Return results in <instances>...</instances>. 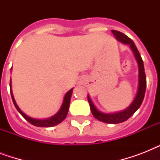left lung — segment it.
Instances as JSON below:
<instances>
[{
	"mask_svg": "<svg viewBox=\"0 0 160 160\" xmlns=\"http://www.w3.org/2000/svg\"><path fill=\"white\" fill-rule=\"evenodd\" d=\"M111 31L118 41H119L122 43L129 45L130 46V48L134 52V56L136 58L138 65H139V88H138V92H137V95L134 101L126 109H124L121 112L114 113V114H105V113L99 111L95 108L89 96H88V101L90 104L91 113L95 119H97L98 120L101 122H104V123H107V124H119V123L126 121L127 119H129L141 105L143 100H144V94H145V90H146V76H145V72H144V62H143V60H142L138 49L134 45V41H132L130 38H129L128 36H125L124 34L121 33L119 31H114V30Z\"/></svg>",
	"mask_w": 160,
	"mask_h": 160,
	"instance_id": "obj_1",
	"label": "left lung"
}]
</instances>
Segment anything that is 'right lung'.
Wrapping results in <instances>:
<instances>
[{
  "label": "right lung",
  "mask_w": 160,
  "mask_h": 160,
  "mask_svg": "<svg viewBox=\"0 0 160 160\" xmlns=\"http://www.w3.org/2000/svg\"><path fill=\"white\" fill-rule=\"evenodd\" d=\"M10 87H11V81H10ZM72 91L73 89L70 90L68 91L65 95V98H64V101H63V104L61 105V108L59 110L57 114H55L53 117H51L50 119H32L31 117L27 116L26 114H24L23 112L21 111L20 108L18 107V105H16V101L14 100L13 95H12V92L11 90V98H12V101H13L14 105L16 106V109L18 110L19 113L22 115V116L25 118V119L29 122L31 123V124H33L35 126H38V127H52L55 126L56 124H60L61 122L65 119V117L68 114V110H69V107H70V98H71V95H72Z\"/></svg>",
  "instance_id": "obj_1"
}]
</instances>
